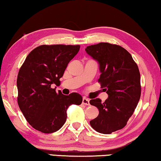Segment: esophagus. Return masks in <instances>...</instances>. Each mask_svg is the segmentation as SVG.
Listing matches in <instances>:
<instances>
[{"instance_id": "esophagus-1", "label": "esophagus", "mask_w": 161, "mask_h": 161, "mask_svg": "<svg viewBox=\"0 0 161 161\" xmlns=\"http://www.w3.org/2000/svg\"><path fill=\"white\" fill-rule=\"evenodd\" d=\"M82 103H83V104H85V105H87V106L90 105V103H89V100L88 99V98H86L85 97L83 98Z\"/></svg>"}]
</instances>
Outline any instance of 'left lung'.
I'll use <instances>...</instances> for the list:
<instances>
[{
	"instance_id": "left-lung-1",
	"label": "left lung",
	"mask_w": 161,
	"mask_h": 161,
	"mask_svg": "<svg viewBox=\"0 0 161 161\" xmlns=\"http://www.w3.org/2000/svg\"><path fill=\"white\" fill-rule=\"evenodd\" d=\"M85 50L98 63V82L108 94L104 102L99 98L90 101L91 105L99 111L90 125L96 132L111 134L127 125L139 102V69L132 55L121 46L101 42L88 46Z\"/></svg>"
}]
</instances>
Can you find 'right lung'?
Instances as JSON below:
<instances>
[{
  "mask_svg": "<svg viewBox=\"0 0 161 161\" xmlns=\"http://www.w3.org/2000/svg\"><path fill=\"white\" fill-rule=\"evenodd\" d=\"M80 45H41L34 49L21 67L17 78L18 104L32 127L43 133H53L63 127L67 108L80 105L78 93L63 95L52 85H60L69 62L77 55Z\"/></svg>",
  "mask_w": 161,
  "mask_h": 161,
  "instance_id": "add662e5",
  "label": "right lung"
}]
</instances>
